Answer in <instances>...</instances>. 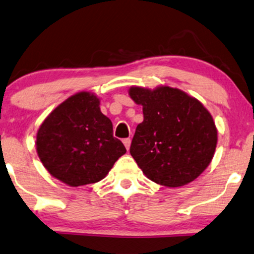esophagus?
I'll use <instances>...</instances> for the list:
<instances>
[{"instance_id":"1","label":"esophagus","mask_w":254,"mask_h":254,"mask_svg":"<svg viewBox=\"0 0 254 254\" xmlns=\"http://www.w3.org/2000/svg\"><path fill=\"white\" fill-rule=\"evenodd\" d=\"M124 144H125V147H126V149L128 150L129 149V147H130V139H124Z\"/></svg>"}]
</instances>
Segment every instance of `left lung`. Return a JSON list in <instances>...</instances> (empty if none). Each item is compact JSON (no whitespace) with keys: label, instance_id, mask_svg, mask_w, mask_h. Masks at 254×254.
<instances>
[{"label":"left lung","instance_id":"8db88e82","mask_svg":"<svg viewBox=\"0 0 254 254\" xmlns=\"http://www.w3.org/2000/svg\"><path fill=\"white\" fill-rule=\"evenodd\" d=\"M128 94L142 106L130 155L147 179L168 188L196 180L211 163L218 141L210 112L198 99L167 85L131 86Z\"/></svg>","mask_w":254,"mask_h":254}]
</instances>
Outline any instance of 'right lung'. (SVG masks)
I'll use <instances>...</instances> for the list:
<instances>
[{
    "label": "right lung",
    "instance_id": "right-lung-1",
    "mask_svg": "<svg viewBox=\"0 0 254 254\" xmlns=\"http://www.w3.org/2000/svg\"><path fill=\"white\" fill-rule=\"evenodd\" d=\"M36 150L51 176L68 187L95 183L106 177L126 153L113 136V125L100 111V99L78 92L58 105L38 128Z\"/></svg>",
    "mask_w": 254,
    "mask_h": 254
}]
</instances>
